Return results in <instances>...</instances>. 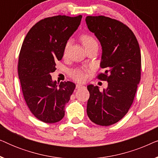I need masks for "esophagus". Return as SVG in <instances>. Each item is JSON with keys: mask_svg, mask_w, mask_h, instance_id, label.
Returning <instances> with one entry per match:
<instances>
[{"mask_svg": "<svg viewBox=\"0 0 158 158\" xmlns=\"http://www.w3.org/2000/svg\"><path fill=\"white\" fill-rule=\"evenodd\" d=\"M84 87V85H81V84H77L76 85V88H83Z\"/></svg>", "mask_w": 158, "mask_h": 158, "instance_id": "34e87169", "label": "esophagus"}]
</instances>
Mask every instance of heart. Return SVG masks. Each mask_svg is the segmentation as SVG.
Here are the masks:
<instances>
[{
  "label": "heart",
  "mask_w": 158,
  "mask_h": 158,
  "mask_svg": "<svg viewBox=\"0 0 158 158\" xmlns=\"http://www.w3.org/2000/svg\"><path fill=\"white\" fill-rule=\"evenodd\" d=\"M81 41L85 47H88V45L91 44L93 43L96 42V40H94V38H93L91 36L88 35V34H83V35L81 36ZM70 42L68 41V42L66 43L65 47H64V55H65L67 51H68L69 47H70ZM70 75L73 79H75V81H85L86 77H87V73H86L85 70H82V69H75V70H73L72 72L70 73Z\"/></svg>",
  "instance_id": "obj_1"
}]
</instances>
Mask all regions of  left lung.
<instances>
[{"mask_svg":"<svg viewBox=\"0 0 158 158\" xmlns=\"http://www.w3.org/2000/svg\"><path fill=\"white\" fill-rule=\"evenodd\" d=\"M85 22L102 47L98 78L108 82L106 89L88 85L87 114L95 124L109 126L122 119L132 104L141 75V54L129 28L103 16H87Z\"/></svg>","mask_w":158,"mask_h":158,"instance_id":"left-lung-1","label":"left lung"}]
</instances>
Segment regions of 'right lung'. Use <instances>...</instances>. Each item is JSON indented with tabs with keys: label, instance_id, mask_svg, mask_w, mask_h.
Here are the masks:
<instances>
[{
	"label": "right lung",
	"instance_id": "1",
	"mask_svg": "<svg viewBox=\"0 0 158 158\" xmlns=\"http://www.w3.org/2000/svg\"><path fill=\"white\" fill-rule=\"evenodd\" d=\"M82 16H56L31 27L19 54L18 73L25 101L34 116L45 123L60 122L75 88L72 82L57 83L51 73L62 60L66 43L81 24Z\"/></svg>",
	"mask_w": 158,
	"mask_h": 158
}]
</instances>
